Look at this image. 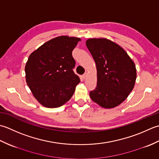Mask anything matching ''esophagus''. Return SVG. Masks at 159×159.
<instances>
[{
  "label": "esophagus",
  "mask_w": 159,
  "mask_h": 159,
  "mask_svg": "<svg viewBox=\"0 0 159 159\" xmlns=\"http://www.w3.org/2000/svg\"><path fill=\"white\" fill-rule=\"evenodd\" d=\"M82 77H83V78H84V79H86V77H87V73H84V75H82Z\"/></svg>",
  "instance_id": "1"
}]
</instances>
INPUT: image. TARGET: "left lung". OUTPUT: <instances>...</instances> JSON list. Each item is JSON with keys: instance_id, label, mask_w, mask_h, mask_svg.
<instances>
[{"instance_id": "8db88e82", "label": "left lung", "mask_w": 159, "mask_h": 159, "mask_svg": "<svg viewBox=\"0 0 159 159\" xmlns=\"http://www.w3.org/2000/svg\"><path fill=\"white\" fill-rule=\"evenodd\" d=\"M86 44L95 61L98 75L90 98L103 108H115L134 88L137 78L134 61L124 48L108 39L90 38Z\"/></svg>"}]
</instances>
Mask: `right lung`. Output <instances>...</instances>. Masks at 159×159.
I'll list each match as a JSON object with an SVG mask.
<instances>
[{"instance_id": "1", "label": "right lung", "mask_w": 159, "mask_h": 159, "mask_svg": "<svg viewBox=\"0 0 159 159\" xmlns=\"http://www.w3.org/2000/svg\"><path fill=\"white\" fill-rule=\"evenodd\" d=\"M79 38L66 35L47 42L32 53L25 66L26 82L35 98L47 108H57L73 96L80 82L73 72L72 51Z\"/></svg>"}]
</instances>
